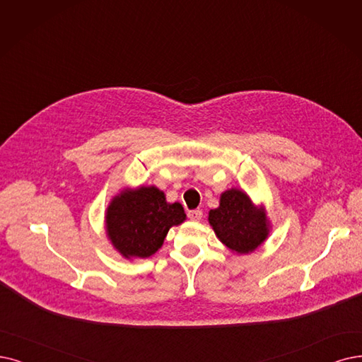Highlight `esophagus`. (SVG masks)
<instances>
[{
  "mask_svg": "<svg viewBox=\"0 0 362 362\" xmlns=\"http://www.w3.org/2000/svg\"><path fill=\"white\" fill-rule=\"evenodd\" d=\"M189 218L190 220H193V221H199V220H202V216H204V211L202 209H192V211H189Z\"/></svg>",
  "mask_w": 362,
  "mask_h": 362,
  "instance_id": "34e87169",
  "label": "esophagus"
}]
</instances>
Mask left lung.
Returning a JSON list of instances; mask_svg holds the SVG:
<instances>
[{"label": "left lung", "instance_id": "8db88e82", "mask_svg": "<svg viewBox=\"0 0 362 362\" xmlns=\"http://www.w3.org/2000/svg\"><path fill=\"white\" fill-rule=\"evenodd\" d=\"M209 224L227 248L238 254L252 252L267 238L269 228L263 209H257L242 190L221 194L220 206L209 211Z\"/></svg>", "mask_w": 362, "mask_h": 362}]
</instances>
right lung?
<instances>
[{"mask_svg": "<svg viewBox=\"0 0 362 362\" xmlns=\"http://www.w3.org/2000/svg\"><path fill=\"white\" fill-rule=\"evenodd\" d=\"M185 220L180 204H168L156 187H141L115 196L107 211V235L126 258L153 255L172 226Z\"/></svg>", "mask_w": 362, "mask_h": 362, "instance_id": "right-lung-1", "label": "right lung"}]
</instances>
